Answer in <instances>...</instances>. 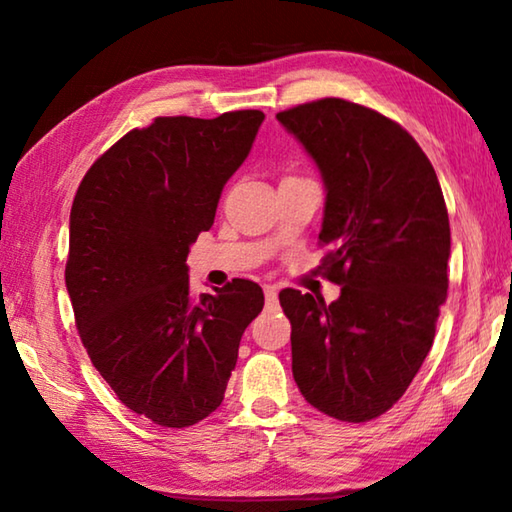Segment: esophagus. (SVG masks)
Listing matches in <instances>:
<instances>
[{
	"label": "esophagus",
	"instance_id": "1",
	"mask_svg": "<svg viewBox=\"0 0 512 512\" xmlns=\"http://www.w3.org/2000/svg\"><path fill=\"white\" fill-rule=\"evenodd\" d=\"M264 296H266V307H277V287L268 284V287H264Z\"/></svg>",
	"mask_w": 512,
	"mask_h": 512
}]
</instances>
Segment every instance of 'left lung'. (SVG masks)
Masks as SVG:
<instances>
[{"label": "left lung", "instance_id": "1", "mask_svg": "<svg viewBox=\"0 0 512 512\" xmlns=\"http://www.w3.org/2000/svg\"><path fill=\"white\" fill-rule=\"evenodd\" d=\"M325 183L318 241L332 305L280 291L291 320L293 379L305 400L343 422L379 418L418 375L447 298V205L418 142L359 103L318 99L277 112Z\"/></svg>", "mask_w": 512, "mask_h": 512}]
</instances>
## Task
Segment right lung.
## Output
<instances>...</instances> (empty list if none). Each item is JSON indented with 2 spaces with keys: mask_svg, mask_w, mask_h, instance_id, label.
I'll return each mask as SVG.
<instances>
[{
  "mask_svg": "<svg viewBox=\"0 0 512 512\" xmlns=\"http://www.w3.org/2000/svg\"><path fill=\"white\" fill-rule=\"evenodd\" d=\"M259 110L158 117L85 173L69 214L65 284L94 368L128 409L183 429L216 411L262 287L189 293L187 255L253 149Z\"/></svg>",
  "mask_w": 512,
  "mask_h": 512,
  "instance_id": "right-lung-1",
  "label": "right lung"
}]
</instances>
